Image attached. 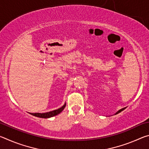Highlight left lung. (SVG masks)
<instances>
[{"label": "left lung", "mask_w": 149, "mask_h": 149, "mask_svg": "<svg viewBox=\"0 0 149 149\" xmlns=\"http://www.w3.org/2000/svg\"><path fill=\"white\" fill-rule=\"evenodd\" d=\"M125 108H122V109H120V110H118V112H117L116 113V114H118V113H120V112H122V111H123V110H125Z\"/></svg>", "instance_id": "8db88e82"}]
</instances>
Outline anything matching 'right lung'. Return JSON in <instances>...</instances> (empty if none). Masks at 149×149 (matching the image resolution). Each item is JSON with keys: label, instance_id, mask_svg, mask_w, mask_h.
I'll use <instances>...</instances> for the list:
<instances>
[{"label": "right lung", "instance_id": "right-lung-1", "mask_svg": "<svg viewBox=\"0 0 149 149\" xmlns=\"http://www.w3.org/2000/svg\"><path fill=\"white\" fill-rule=\"evenodd\" d=\"M65 105H66V104L65 103V104L63 105L61 108H60L57 110L50 111V112H45V113H29V114L33 115V116H36V117L42 118H49L54 116H56L58 114H60V113L64 109V108L65 107Z\"/></svg>", "mask_w": 149, "mask_h": 149}]
</instances>
